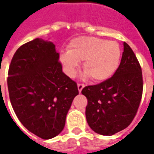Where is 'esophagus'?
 Returning a JSON list of instances; mask_svg holds the SVG:
<instances>
[{
    "instance_id": "34e87169",
    "label": "esophagus",
    "mask_w": 154,
    "mask_h": 154,
    "mask_svg": "<svg viewBox=\"0 0 154 154\" xmlns=\"http://www.w3.org/2000/svg\"><path fill=\"white\" fill-rule=\"evenodd\" d=\"M85 87V85L82 83H78L77 84V88H78V91H79V92L82 91V90L83 89V87Z\"/></svg>"
}]
</instances>
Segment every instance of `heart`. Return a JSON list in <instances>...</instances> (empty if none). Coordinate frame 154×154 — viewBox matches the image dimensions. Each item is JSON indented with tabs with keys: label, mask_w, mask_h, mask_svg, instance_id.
<instances>
[{
	"label": "heart",
	"mask_w": 154,
	"mask_h": 154,
	"mask_svg": "<svg viewBox=\"0 0 154 154\" xmlns=\"http://www.w3.org/2000/svg\"><path fill=\"white\" fill-rule=\"evenodd\" d=\"M121 49L115 41L95 37H80L71 41L68 52L61 54L60 61L65 72L75 76L79 62L87 76L95 82H103L113 76L119 67Z\"/></svg>",
	"instance_id": "b5f03b06"
}]
</instances>
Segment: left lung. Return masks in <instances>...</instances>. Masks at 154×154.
Listing matches in <instances>:
<instances>
[{"instance_id": "left-lung-1", "label": "left lung", "mask_w": 154, "mask_h": 154, "mask_svg": "<svg viewBox=\"0 0 154 154\" xmlns=\"http://www.w3.org/2000/svg\"><path fill=\"white\" fill-rule=\"evenodd\" d=\"M142 69L129 44L113 76L97 85L85 87L86 117L91 129L102 135H112L127 128L135 117L143 94Z\"/></svg>"}]
</instances>
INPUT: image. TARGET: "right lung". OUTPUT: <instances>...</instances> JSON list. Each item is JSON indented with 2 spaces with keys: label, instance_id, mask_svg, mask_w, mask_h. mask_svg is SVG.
Here are the masks:
<instances>
[{
  "label": "right lung",
  "instance_id": "1",
  "mask_svg": "<svg viewBox=\"0 0 154 154\" xmlns=\"http://www.w3.org/2000/svg\"><path fill=\"white\" fill-rule=\"evenodd\" d=\"M59 54L50 41L35 38L19 48L7 77L15 115L29 132L43 139L62 132L77 83L64 74Z\"/></svg>",
  "mask_w": 154,
  "mask_h": 154
}]
</instances>
